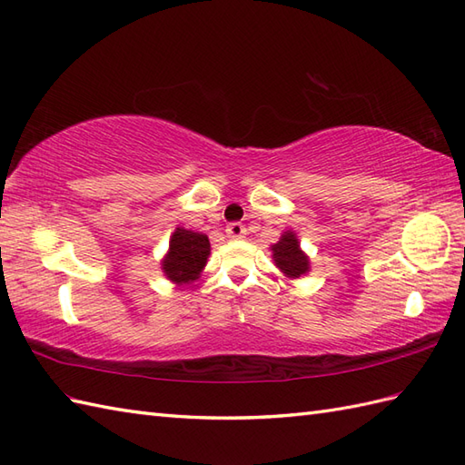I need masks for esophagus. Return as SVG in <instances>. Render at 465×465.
I'll list each match as a JSON object with an SVG mask.
<instances>
[{
    "label": "esophagus",
    "mask_w": 465,
    "mask_h": 465,
    "mask_svg": "<svg viewBox=\"0 0 465 465\" xmlns=\"http://www.w3.org/2000/svg\"><path fill=\"white\" fill-rule=\"evenodd\" d=\"M244 234H246V229H244L242 223H229V224H226V236H229L231 241L242 239Z\"/></svg>",
    "instance_id": "34e87169"
}]
</instances>
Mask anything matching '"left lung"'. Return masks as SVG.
Returning <instances> with one entry per match:
<instances>
[{
	"label": "left lung",
	"mask_w": 465,
	"mask_h": 465,
	"mask_svg": "<svg viewBox=\"0 0 465 465\" xmlns=\"http://www.w3.org/2000/svg\"><path fill=\"white\" fill-rule=\"evenodd\" d=\"M272 252H274L272 256L276 260V266L290 278H300L310 270L308 256L300 251L298 239L293 232L282 234L280 242L272 246Z\"/></svg>",
	"instance_id": "left-lung-1"
}]
</instances>
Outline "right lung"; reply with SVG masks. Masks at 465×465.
Returning <instances> with one entry per match:
<instances>
[{"mask_svg": "<svg viewBox=\"0 0 465 465\" xmlns=\"http://www.w3.org/2000/svg\"><path fill=\"white\" fill-rule=\"evenodd\" d=\"M209 252L211 244L205 234L177 229L169 241V252L162 264L165 276L177 284H187L207 264Z\"/></svg>", "mask_w": 465, "mask_h": 465, "instance_id": "add662e5", "label": "right lung"}]
</instances>
